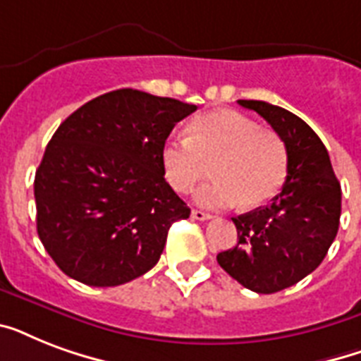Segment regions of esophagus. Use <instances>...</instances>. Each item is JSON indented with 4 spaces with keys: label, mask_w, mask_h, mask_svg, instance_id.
I'll return each mask as SVG.
<instances>
[{
    "label": "esophagus",
    "mask_w": 361,
    "mask_h": 361,
    "mask_svg": "<svg viewBox=\"0 0 361 361\" xmlns=\"http://www.w3.org/2000/svg\"><path fill=\"white\" fill-rule=\"evenodd\" d=\"M191 217H192V219H197V221H208V219H212V215L206 214V212H202V209H192Z\"/></svg>",
    "instance_id": "obj_1"
}]
</instances>
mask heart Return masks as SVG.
<instances>
[{"label":"heart","instance_id":"b5f03b06","mask_svg":"<svg viewBox=\"0 0 361 361\" xmlns=\"http://www.w3.org/2000/svg\"><path fill=\"white\" fill-rule=\"evenodd\" d=\"M163 170L170 187L189 192L214 163V180L198 189L197 202L219 209L243 202L257 208L281 191L288 174L283 138L231 109L212 110L189 125V136H172L163 146Z\"/></svg>","mask_w":361,"mask_h":361}]
</instances>
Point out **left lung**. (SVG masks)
Listing matches in <instances>:
<instances>
[{
    "instance_id": "8db88e82",
    "label": "left lung",
    "mask_w": 361,
    "mask_h": 361,
    "mask_svg": "<svg viewBox=\"0 0 361 361\" xmlns=\"http://www.w3.org/2000/svg\"><path fill=\"white\" fill-rule=\"evenodd\" d=\"M283 138L288 174L271 204L232 217L238 243L217 255L232 279L258 294H274L296 285L319 268L337 236L341 217V185L330 155L317 133L288 110L243 101Z\"/></svg>"
}]
</instances>
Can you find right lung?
Here are the masks:
<instances>
[{
    "mask_svg": "<svg viewBox=\"0 0 361 361\" xmlns=\"http://www.w3.org/2000/svg\"><path fill=\"white\" fill-rule=\"evenodd\" d=\"M195 104L138 90L92 99L59 125L35 172L37 232L65 275L118 286L155 266L191 209L164 180L163 146Z\"/></svg>",
    "mask_w": 361,
    "mask_h": 361,
    "instance_id": "right-lung-1",
    "label": "right lung"
}]
</instances>
